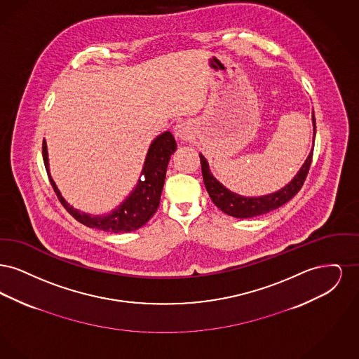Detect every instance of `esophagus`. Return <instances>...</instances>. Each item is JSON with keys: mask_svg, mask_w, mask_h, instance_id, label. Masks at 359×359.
I'll return each mask as SVG.
<instances>
[{"mask_svg": "<svg viewBox=\"0 0 359 359\" xmlns=\"http://www.w3.org/2000/svg\"><path fill=\"white\" fill-rule=\"evenodd\" d=\"M175 137L177 140H182V141H187L191 138V128L188 125L187 122H182L179 125L175 126Z\"/></svg>", "mask_w": 359, "mask_h": 359, "instance_id": "obj_1", "label": "esophagus"}]
</instances>
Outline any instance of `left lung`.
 Segmentation results:
<instances>
[{
	"instance_id": "8db88e82",
	"label": "left lung",
	"mask_w": 359,
	"mask_h": 359,
	"mask_svg": "<svg viewBox=\"0 0 359 359\" xmlns=\"http://www.w3.org/2000/svg\"><path fill=\"white\" fill-rule=\"evenodd\" d=\"M312 122H313V141H315V135H316V125H315V116L312 114ZM312 154L313 149L308 154L307 160L304 161L303 167L297 175L290 180V183L285 187L278 189L277 192L258 196V198H249V196H241L238 194L231 192L230 189L219 183L210 172L208 163L205 158L203 154H201V165H202V175H203V182H205V189L219 210H222L224 214L234 217V218H253L257 215L266 214L272 210L278 208L280 205H285L288 201H290L299 191L303 187L304 180L307 177L311 163H312Z\"/></svg>"
}]
</instances>
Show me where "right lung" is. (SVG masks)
Returning a JSON list of instances; mask_svg holds the SVG:
<instances>
[{
	"mask_svg": "<svg viewBox=\"0 0 359 359\" xmlns=\"http://www.w3.org/2000/svg\"><path fill=\"white\" fill-rule=\"evenodd\" d=\"M176 151V141L171 132H164L156 137L145 157L142 179L138 180L136 188L130 192V195L121 203L116 210L104 215H90L81 212L79 210L69 205L60 191L56 187L50 173L48 164V151L46 140L43 141V160L48 173L50 182L57 199L69 214L78 221L83 223L87 227L98 229L110 233H129L142 227L148 222L156 212L160 205L161 191L165 182V172L170 163L172 154Z\"/></svg>",
	"mask_w": 359,
	"mask_h": 359,
	"instance_id": "add662e5",
	"label": "right lung"
}]
</instances>
